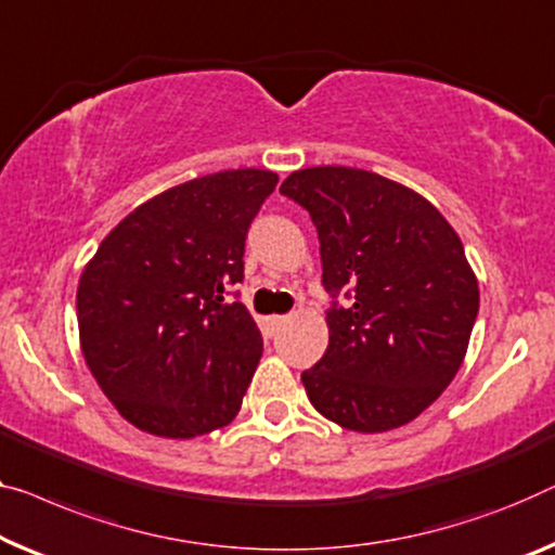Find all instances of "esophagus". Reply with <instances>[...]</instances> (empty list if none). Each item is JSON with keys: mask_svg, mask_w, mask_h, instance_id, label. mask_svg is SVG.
Here are the masks:
<instances>
[{"mask_svg": "<svg viewBox=\"0 0 555 555\" xmlns=\"http://www.w3.org/2000/svg\"><path fill=\"white\" fill-rule=\"evenodd\" d=\"M286 321H288V317H269V319H267V328H269V334L274 336L276 331L286 324Z\"/></svg>", "mask_w": 555, "mask_h": 555, "instance_id": "esophagus-1", "label": "esophagus"}]
</instances>
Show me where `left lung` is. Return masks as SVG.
<instances>
[{
    "instance_id": "8db88e82",
    "label": "left lung",
    "mask_w": 555,
    "mask_h": 555,
    "mask_svg": "<svg viewBox=\"0 0 555 555\" xmlns=\"http://www.w3.org/2000/svg\"><path fill=\"white\" fill-rule=\"evenodd\" d=\"M281 194L319 231L328 346L304 371L321 416L384 434L421 416L453 382L478 313V279L456 231L413 189L353 167L288 173Z\"/></svg>"
}]
</instances>
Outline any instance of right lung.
<instances>
[{
	"label": "right lung",
	"instance_id": "1",
	"mask_svg": "<svg viewBox=\"0 0 555 555\" xmlns=\"http://www.w3.org/2000/svg\"><path fill=\"white\" fill-rule=\"evenodd\" d=\"M279 173L229 169L171 186L127 214L87 261L79 346L112 406L139 431L194 438L227 426L259 366L242 301L251 219Z\"/></svg>",
	"mask_w": 555,
	"mask_h": 555
}]
</instances>
